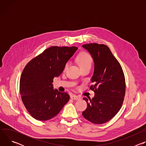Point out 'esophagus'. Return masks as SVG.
<instances>
[{"instance_id":"34e87169","label":"esophagus","mask_w":146,"mask_h":146,"mask_svg":"<svg viewBox=\"0 0 146 146\" xmlns=\"http://www.w3.org/2000/svg\"><path fill=\"white\" fill-rule=\"evenodd\" d=\"M70 98L72 99H73V100H79L80 99V97H79L78 96H76V95H73L70 96Z\"/></svg>"}]
</instances>
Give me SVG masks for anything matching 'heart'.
Instances as JSON below:
<instances>
[{
	"mask_svg": "<svg viewBox=\"0 0 146 146\" xmlns=\"http://www.w3.org/2000/svg\"><path fill=\"white\" fill-rule=\"evenodd\" d=\"M77 59L78 60L80 68L86 66H91L92 58L91 55L88 52H82L80 53L77 57ZM68 62L66 63L65 65V69H66L68 68Z\"/></svg>",
	"mask_w": 146,
	"mask_h": 146,
	"instance_id": "1",
	"label": "heart"
}]
</instances>
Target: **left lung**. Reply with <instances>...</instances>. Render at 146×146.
Segmentation results:
<instances>
[{
	"label": "left lung",
	"mask_w": 146,
	"mask_h": 146,
	"mask_svg": "<svg viewBox=\"0 0 146 146\" xmlns=\"http://www.w3.org/2000/svg\"><path fill=\"white\" fill-rule=\"evenodd\" d=\"M91 54L95 64L90 90L95 96L84 98L87 108L82 114L95 124H102L112 119L120 110L125 94V79L122 69L110 48L105 44L82 45Z\"/></svg>",
	"instance_id": "1"
}]
</instances>
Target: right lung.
I'll list each match as a JSON object with an SVG mask.
<instances>
[{"mask_svg": "<svg viewBox=\"0 0 146 146\" xmlns=\"http://www.w3.org/2000/svg\"><path fill=\"white\" fill-rule=\"evenodd\" d=\"M76 47L52 46L30 60L19 81L24 105L34 118L47 121L55 117L69 101L66 92L53 88V79L63 72Z\"/></svg>", "mask_w": 146, "mask_h": 146, "instance_id": "add662e5", "label": "right lung"}]
</instances>
